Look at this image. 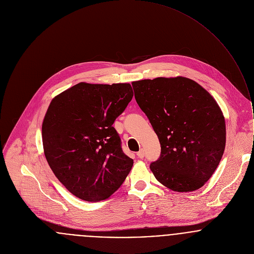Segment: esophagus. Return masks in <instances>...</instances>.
I'll use <instances>...</instances> for the list:
<instances>
[{
	"instance_id": "34e87169",
	"label": "esophagus",
	"mask_w": 254,
	"mask_h": 254,
	"mask_svg": "<svg viewBox=\"0 0 254 254\" xmlns=\"http://www.w3.org/2000/svg\"><path fill=\"white\" fill-rule=\"evenodd\" d=\"M137 156H138V158L143 159V158L145 157V152H144V150H143V149H141V150L137 153Z\"/></svg>"
}]
</instances>
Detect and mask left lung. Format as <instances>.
Wrapping results in <instances>:
<instances>
[{"mask_svg": "<svg viewBox=\"0 0 254 254\" xmlns=\"http://www.w3.org/2000/svg\"><path fill=\"white\" fill-rule=\"evenodd\" d=\"M132 85L161 144L160 158L150 165L155 177L173 191L199 189L225 151L226 124L218 103L201 85L183 77Z\"/></svg>", "mask_w": 254, "mask_h": 254, "instance_id": "1", "label": "left lung"}]
</instances>
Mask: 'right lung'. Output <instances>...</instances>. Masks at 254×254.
Masks as SVG:
<instances>
[{
    "label": "right lung",
    "instance_id": "obj_1",
    "mask_svg": "<svg viewBox=\"0 0 254 254\" xmlns=\"http://www.w3.org/2000/svg\"><path fill=\"white\" fill-rule=\"evenodd\" d=\"M133 97L129 84L80 83L51 101L42 124L46 160L76 197L97 202L112 195L133 167L113 123Z\"/></svg>",
    "mask_w": 254,
    "mask_h": 254
}]
</instances>
